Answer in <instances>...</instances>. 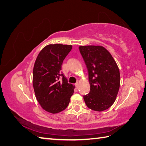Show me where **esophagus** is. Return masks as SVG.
I'll return each mask as SVG.
<instances>
[{"mask_svg": "<svg viewBox=\"0 0 146 146\" xmlns=\"http://www.w3.org/2000/svg\"><path fill=\"white\" fill-rule=\"evenodd\" d=\"M75 86H76V88H78V86H79V83H78V82L76 83H75Z\"/></svg>", "mask_w": 146, "mask_h": 146, "instance_id": "1", "label": "esophagus"}]
</instances>
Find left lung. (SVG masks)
Returning a JSON list of instances; mask_svg holds the SVG:
<instances>
[{"mask_svg": "<svg viewBox=\"0 0 146 146\" xmlns=\"http://www.w3.org/2000/svg\"><path fill=\"white\" fill-rule=\"evenodd\" d=\"M88 70L90 90L83 96L89 108L102 111L115 101L120 87V72L111 54L102 46H80Z\"/></svg>", "mask_w": 146, "mask_h": 146, "instance_id": "1", "label": "left lung"}]
</instances>
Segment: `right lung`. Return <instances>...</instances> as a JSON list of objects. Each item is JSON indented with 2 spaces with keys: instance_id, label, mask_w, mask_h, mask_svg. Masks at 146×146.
<instances>
[{
  "instance_id": "add662e5",
  "label": "right lung",
  "mask_w": 146,
  "mask_h": 146,
  "mask_svg": "<svg viewBox=\"0 0 146 146\" xmlns=\"http://www.w3.org/2000/svg\"><path fill=\"white\" fill-rule=\"evenodd\" d=\"M72 46L50 44L38 54L33 68V84L36 98L43 110L59 113L68 106L74 86L61 72V65Z\"/></svg>"
}]
</instances>
